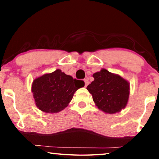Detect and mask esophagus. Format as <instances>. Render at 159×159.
<instances>
[{"label":"esophagus","instance_id":"34e87169","mask_svg":"<svg viewBox=\"0 0 159 159\" xmlns=\"http://www.w3.org/2000/svg\"><path fill=\"white\" fill-rule=\"evenodd\" d=\"M84 82H85V86L86 87V86H88V85L89 84V80H88V79H85L84 80Z\"/></svg>","mask_w":159,"mask_h":159}]
</instances>
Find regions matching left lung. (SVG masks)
Here are the masks:
<instances>
[{
  "label": "left lung",
  "mask_w": 159,
  "mask_h": 159,
  "mask_svg": "<svg viewBox=\"0 0 159 159\" xmlns=\"http://www.w3.org/2000/svg\"><path fill=\"white\" fill-rule=\"evenodd\" d=\"M95 80L87 86L98 108L106 114H115L127 105L130 83L105 69L93 75Z\"/></svg>",
  "instance_id": "left-lung-1"
}]
</instances>
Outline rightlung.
Returning <instances> with one entry per match:
<instances>
[{
    "label": "right lung",
    "instance_id": "1",
    "mask_svg": "<svg viewBox=\"0 0 159 159\" xmlns=\"http://www.w3.org/2000/svg\"><path fill=\"white\" fill-rule=\"evenodd\" d=\"M85 85L83 80L74 79L57 69L35 79L31 92L36 107L45 113H57L68 106L76 91Z\"/></svg>",
    "mask_w": 159,
    "mask_h": 159
}]
</instances>
